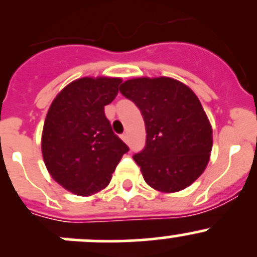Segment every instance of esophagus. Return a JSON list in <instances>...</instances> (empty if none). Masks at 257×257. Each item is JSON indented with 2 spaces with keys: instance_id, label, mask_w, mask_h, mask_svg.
<instances>
[{
  "instance_id": "34e87169",
  "label": "esophagus",
  "mask_w": 257,
  "mask_h": 257,
  "mask_svg": "<svg viewBox=\"0 0 257 257\" xmlns=\"http://www.w3.org/2000/svg\"><path fill=\"white\" fill-rule=\"evenodd\" d=\"M121 139H123V141L125 142V143H128V134H126V133H124L123 136H121Z\"/></svg>"
}]
</instances>
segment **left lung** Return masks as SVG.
Here are the masks:
<instances>
[{
    "label": "left lung",
    "instance_id": "obj_1",
    "mask_svg": "<svg viewBox=\"0 0 257 257\" xmlns=\"http://www.w3.org/2000/svg\"><path fill=\"white\" fill-rule=\"evenodd\" d=\"M136 103L145 123V147L133 159L145 183L160 193L188 188L205 170L212 129L195 93L169 77H139L119 87Z\"/></svg>",
    "mask_w": 257,
    "mask_h": 257
}]
</instances>
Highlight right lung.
Instances as JSON below:
<instances>
[{"mask_svg":"<svg viewBox=\"0 0 257 257\" xmlns=\"http://www.w3.org/2000/svg\"><path fill=\"white\" fill-rule=\"evenodd\" d=\"M120 78L83 77L57 94L42 132V155L51 177L79 196L110 183L125 143L113 133L104 107L118 94Z\"/></svg>","mask_w":257,"mask_h":257,"instance_id":"add662e5","label":"right lung"}]
</instances>
